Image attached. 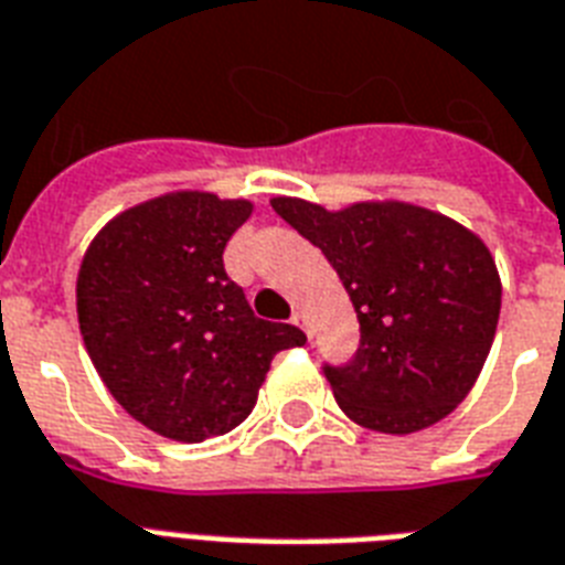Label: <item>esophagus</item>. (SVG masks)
<instances>
[{"mask_svg": "<svg viewBox=\"0 0 565 565\" xmlns=\"http://www.w3.org/2000/svg\"><path fill=\"white\" fill-rule=\"evenodd\" d=\"M291 323H295V327H300V330H303L306 335H309V323H306V315L295 312V318H291Z\"/></svg>", "mask_w": 565, "mask_h": 565, "instance_id": "esophagus-1", "label": "esophagus"}]
</instances>
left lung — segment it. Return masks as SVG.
<instances>
[{
  "mask_svg": "<svg viewBox=\"0 0 565 565\" xmlns=\"http://www.w3.org/2000/svg\"><path fill=\"white\" fill-rule=\"evenodd\" d=\"M274 212L327 256L360 321V348L323 365L342 413L377 433H415L469 395L495 339L501 279L478 235L409 203L342 212L274 196Z\"/></svg>",
  "mask_w": 565,
  "mask_h": 565,
  "instance_id": "left-lung-1",
  "label": "left lung"
}]
</instances>
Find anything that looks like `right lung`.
Segmentation results:
<instances>
[{
    "instance_id": "right-lung-1",
    "label": "right lung",
    "mask_w": 565,
    "mask_h": 565,
    "mask_svg": "<svg viewBox=\"0 0 565 565\" xmlns=\"http://www.w3.org/2000/svg\"><path fill=\"white\" fill-rule=\"evenodd\" d=\"M247 200L177 191L132 205L87 247L78 330L115 401L164 439L203 441L247 418L279 351L306 335L256 318L223 247Z\"/></svg>"
}]
</instances>
